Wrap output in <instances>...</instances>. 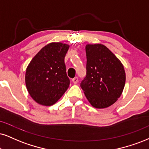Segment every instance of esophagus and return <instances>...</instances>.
I'll return each mask as SVG.
<instances>
[{
  "mask_svg": "<svg viewBox=\"0 0 149 149\" xmlns=\"http://www.w3.org/2000/svg\"><path fill=\"white\" fill-rule=\"evenodd\" d=\"M72 83L74 84H77V82H78V78H77V77H74V79H72Z\"/></svg>",
  "mask_w": 149,
  "mask_h": 149,
  "instance_id": "esophagus-1",
  "label": "esophagus"
}]
</instances>
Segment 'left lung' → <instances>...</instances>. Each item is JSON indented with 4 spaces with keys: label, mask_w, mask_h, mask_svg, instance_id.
Wrapping results in <instances>:
<instances>
[{
    "label": "left lung",
    "mask_w": 149,
    "mask_h": 149,
    "mask_svg": "<svg viewBox=\"0 0 149 149\" xmlns=\"http://www.w3.org/2000/svg\"><path fill=\"white\" fill-rule=\"evenodd\" d=\"M86 77L81 88L95 108H108L117 102L126 82L121 61L103 44H87Z\"/></svg>",
    "instance_id": "8db88e82"
}]
</instances>
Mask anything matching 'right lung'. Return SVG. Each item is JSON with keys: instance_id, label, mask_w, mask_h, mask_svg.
Masks as SVG:
<instances>
[{"instance_id": "right-lung-1", "label": "right lung", "mask_w": 149, "mask_h": 149, "mask_svg": "<svg viewBox=\"0 0 149 149\" xmlns=\"http://www.w3.org/2000/svg\"><path fill=\"white\" fill-rule=\"evenodd\" d=\"M68 44L52 42L41 48L25 72V85L31 97L40 105L49 106L63 96L70 85L64 58Z\"/></svg>"}]
</instances>
